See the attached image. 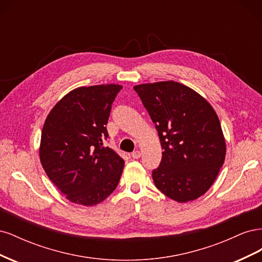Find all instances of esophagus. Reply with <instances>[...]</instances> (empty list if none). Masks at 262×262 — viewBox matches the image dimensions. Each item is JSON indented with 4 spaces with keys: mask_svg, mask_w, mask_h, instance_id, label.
<instances>
[{
    "mask_svg": "<svg viewBox=\"0 0 262 262\" xmlns=\"http://www.w3.org/2000/svg\"><path fill=\"white\" fill-rule=\"evenodd\" d=\"M131 157L132 158H134V160H138V158H140L141 157V152L140 150H134V152H132V154H131Z\"/></svg>",
    "mask_w": 262,
    "mask_h": 262,
    "instance_id": "1",
    "label": "esophagus"
}]
</instances>
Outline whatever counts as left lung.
<instances>
[{
  "instance_id": "8db88e82",
  "label": "left lung",
  "mask_w": 262,
  "mask_h": 262,
  "mask_svg": "<svg viewBox=\"0 0 262 262\" xmlns=\"http://www.w3.org/2000/svg\"><path fill=\"white\" fill-rule=\"evenodd\" d=\"M134 90L155 123L163 150L152 177L158 190L179 203L203 195L224 164L226 143L210 102L173 81L146 83Z\"/></svg>"
}]
</instances>
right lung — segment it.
<instances>
[{
    "instance_id": "right-lung-1",
    "label": "right lung",
    "mask_w": 262,
    "mask_h": 262,
    "mask_svg": "<svg viewBox=\"0 0 262 262\" xmlns=\"http://www.w3.org/2000/svg\"><path fill=\"white\" fill-rule=\"evenodd\" d=\"M119 84L81 86L50 110L41 131L39 157L47 176L67 199L93 207L114 192L123 158L102 145Z\"/></svg>"
}]
</instances>
